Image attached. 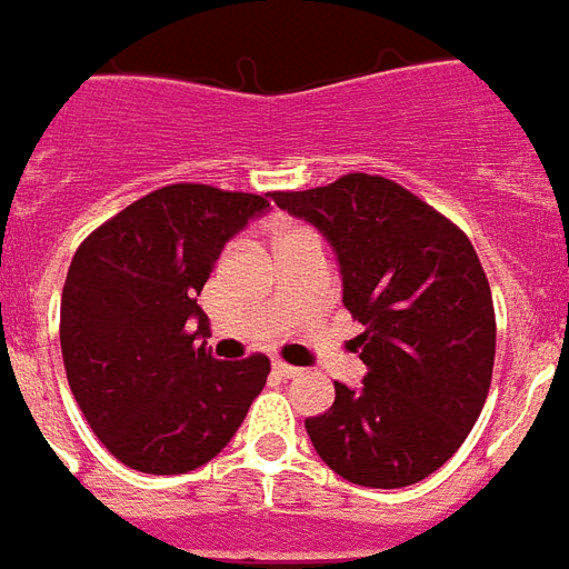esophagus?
Returning <instances> with one entry per match:
<instances>
[{
  "mask_svg": "<svg viewBox=\"0 0 569 569\" xmlns=\"http://www.w3.org/2000/svg\"><path fill=\"white\" fill-rule=\"evenodd\" d=\"M272 370H276V376H281V379H297V376H302V370L290 367V363H284V360H276V363H272Z\"/></svg>",
  "mask_w": 569,
  "mask_h": 569,
  "instance_id": "34e87169",
  "label": "esophagus"
}]
</instances>
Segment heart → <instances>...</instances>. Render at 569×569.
<instances>
[{"label":"heart","mask_w":569,"mask_h":569,"mask_svg":"<svg viewBox=\"0 0 569 569\" xmlns=\"http://www.w3.org/2000/svg\"><path fill=\"white\" fill-rule=\"evenodd\" d=\"M272 230H276V233H281V230H288V223L276 221V223H272Z\"/></svg>","instance_id":"heart-1"}]
</instances>
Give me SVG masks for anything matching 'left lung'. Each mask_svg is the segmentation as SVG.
Instances as JSON below:
<instances>
[{
	"label": "left lung",
	"instance_id": "8db88e82",
	"mask_svg": "<svg viewBox=\"0 0 569 569\" xmlns=\"http://www.w3.org/2000/svg\"><path fill=\"white\" fill-rule=\"evenodd\" d=\"M276 206L333 244L342 302L367 376L336 385L306 433L327 467L363 488H406L437 472L482 412L495 370L491 288L467 233L397 181L367 172Z\"/></svg>",
	"mask_w": 569,
	"mask_h": 569
}]
</instances>
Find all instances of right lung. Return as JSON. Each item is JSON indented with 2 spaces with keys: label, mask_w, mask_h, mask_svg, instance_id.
I'll list each match as a JSON object with an SVG mask.
<instances>
[{
  "label": "right lung",
  "mask_w": 569,
  "mask_h": 569,
  "mask_svg": "<svg viewBox=\"0 0 569 569\" xmlns=\"http://www.w3.org/2000/svg\"><path fill=\"white\" fill-rule=\"evenodd\" d=\"M269 197L169 184L78 244L60 302L66 379L99 442L132 470L178 476L209 463L263 391L267 355L214 360L193 320L223 244Z\"/></svg>",
  "instance_id": "obj_1"
}]
</instances>
